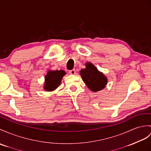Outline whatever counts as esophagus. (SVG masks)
Returning <instances> with one entry per match:
<instances>
[{"mask_svg":"<svg viewBox=\"0 0 151 151\" xmlns=\"http://www.w3.org/2000/svg\"><path fill=\"white\" fill-rule=\"evenodd\" d=\"M69 73V74H71V75H75L76 74V71L75 69H72V70H70Z\"/></svg>","mask_w":151,"mask_h":151,"instance_id":"1","label":"esophagus"}]
</instances>
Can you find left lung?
I'll use <instances>...</instances> for the list:
<instances>
[{"mask_svg":"<svg viewBox=\"0 0 151 151\" xmlns=\"http://www.w3.org/2000/svg\"><path fill=\"white\" fill-rule=\"evenodd\" d=\"M80 75L87 87L93 92L104 89L108 82L106 76L91 62L86 63V68L80 70Z\"/></svg>","mask_w":151,"mask_h":151,"instance_id":"left-lung-1","label":"left lung"}]
</instances>
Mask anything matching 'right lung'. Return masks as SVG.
Wrapping results in <instances>:
<instances>
[{
    "label": "right lung",
    "instance_id": "add662e5",
    "mask_svg": "<svg viewBox=\"0 0 151 151\" xmlns=\"http://www.w3.org/2000/svg\"><path fill=\"white\" fill-rule=\"evenodd\" d=\"M66 75L64 70H49L45 76L44 89L46 91H52L58 88L62 78Z\"/></svg>",
    "mask_w": 151,
    "mask_h": 151
}]
</instances>
